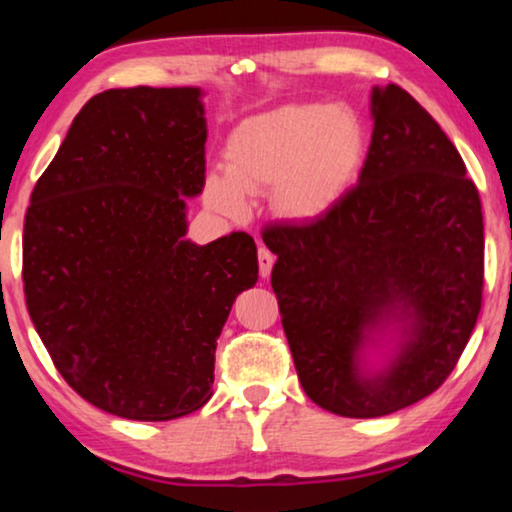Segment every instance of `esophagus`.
<instances>
[{
    "instance_id": "esophagus-1",
    "label": "esophagus",
    "mask_w": 512,
    "mask_h": 512,
    "mask_svg": "<svg viewBox=\"0 0 512 512\" xmlns=\"http://www.w3.org/2000/svg\"><path fill=\"white\" fill-rule=\"evenodd\" d=\"M272 265H275V256H272L270 249L258 247V270H261V277H270Z\"/></svg>"
}]
</instances>
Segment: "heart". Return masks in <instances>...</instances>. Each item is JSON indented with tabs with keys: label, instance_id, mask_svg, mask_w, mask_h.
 Masks as SVG:
<instances>
[{
	"label": "heart",
	"instance_id": "b5f03b06",
	"mask_svg": "<svg viewBox=\"0 0 512 512\" xmlns=\"http://www.w3.org/2000/svg\"><path fill=\"white\" fill-rule=\"evenodd\" d=\"M359 116L342 104H284L249 116L230 132L223 170L205 179L207 205L242 214L244 195L270 191L279 219L305 223L335 205L359 163Z\"/></svg>",
	"mask_w": 512,
	"mask_h": 512
}]
</instances>
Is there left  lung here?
I'll return each mask as SVG.
<instances>
[{"label":"left lung","mask_w":512,"mask_h":512,"mask_svg":"<svg viewBox=\"0 0 512 512\" xmlns=\"http://www.w3.org/2000/svg\"><path fill=\"white\" fill-rule=\"evenodd\" d=\"M373 137L354 188L319 219L263 242L298 380L340 417L391 415L433 394L482 307L478 188L433 116L401 86L373 88ZM402 335L380 374L362 370L373 332Z\"/></svg>","instance_id":"left-lung-1"}]
</instances>
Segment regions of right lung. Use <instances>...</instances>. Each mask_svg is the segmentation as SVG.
Returning a JSON list of instances; mask_svg holds the SVG:
<instances>
[{
	"label": "right lung",
	"instance_id": "add662e5",
	"mask_svg": "<svg viewBox=\"0 0 512 512\" xmlns=\"http://www.w3.org/2000/svg\"><path fill=\"white\" fill-rule=\"evenodd\" d=\"M200 88L90 97L34 186L23 228L32 324L95 408L167 422L212 398L230 307L258 279L254 237L186 240L205 188Z\"/></svg>",
	"mask_w": 512,
	"mask_h": 512
}]
</instances>
